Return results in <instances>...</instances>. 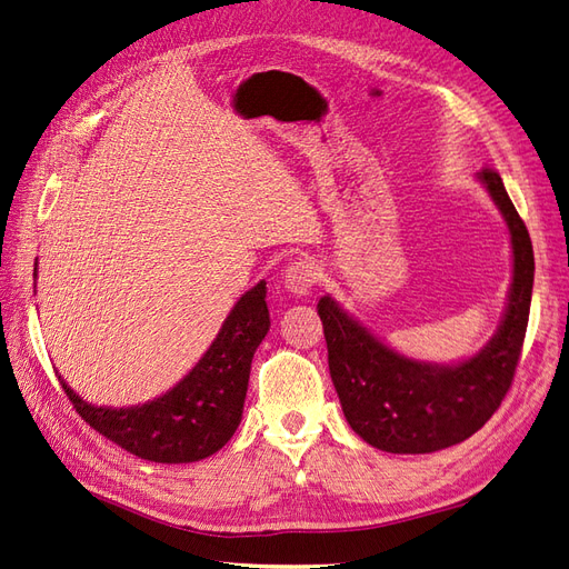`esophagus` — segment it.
Instances as JSON below:
<instances>
[{
	"label": "esophagus",
	"mask_w": 569,
	"mask_h": 569,
	"mask_svg": "<svg viewBox=\"0 0 569 569\" xmlns=\"http://www.w3.org/2000/svg\"><path fill=\"white\" fill-rule=\"evenodd\" d=\"M282 280H284L287 291H291V295L306 297L308 291H311L320 280V266L316 261H311V258H299V261L287 266Z\"/></svg>",
	"instance_id": "esophagus-1"
}]
</instances>
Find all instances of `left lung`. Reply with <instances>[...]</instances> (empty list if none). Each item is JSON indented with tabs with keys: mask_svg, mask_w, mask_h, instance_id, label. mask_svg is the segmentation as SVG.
<instances>
[{
	"mask_svg": "<svg viewBox=\"0 0 569 569\" xmlns=\"http://www.w3.org/2000/svg\"><path fill=\"white\" fill-rule=\"evenodd\" d=\"M477 178L506 218L512 244L508 306L485 349L453 366L422 363L389 349L332 297L318 301L343 418L380 451L432 453L465 441L485 427L512 385L529 320L533 251L501 176L485 168Z\"/></svg>",
	"mask_w": 569,
	"mask_h": 569,
	"instance_id": "left-lung-1",
	"label": "left lung"
}]
</instances>
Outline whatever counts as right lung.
<instances>
[{
	"label": "right lung",
	"mask_w": 569,
	"mask_h": 569,
	"mask_svg": "<svg viewBox=\"0 0 569 569\" xmlns=\"http://www.w3.org/2000/svg\"><path fill=\"white\" fill-rule=\"evenodd\" d=\"M38 278V263L36 272ZM266 282L244 291L199 363L159 399L130 408L92 406L63 382L80 418L128 453L151 462H194L226 446L242 422L251 358L270 330Z\"/></svg>",
	"instance_id": "add662e5"
}]
</instances>
